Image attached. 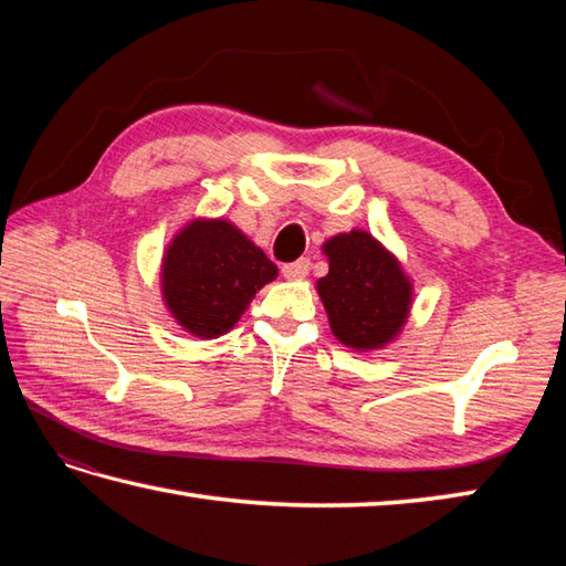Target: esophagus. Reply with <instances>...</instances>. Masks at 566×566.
Returning <instances> with one entry per match:
<instances>
[{
	"label": "esophagus",
	"mask_w": 566,
	"mask_h": 566,
	"mask_svg": "<svg viewBox=\"0 0 566 566\" xmlns=\"http://www.w3.org/2000/svg\"><path fill=\"white\" fill-rule=\"evenodd\" d=\"M308 270H311V262L306 258H302V260H296V262L284 264L282 274L286 276V280H304V276L308 274Z\"/></svg>",
	"instance_id": "esophagus-1"
}]
</instances>
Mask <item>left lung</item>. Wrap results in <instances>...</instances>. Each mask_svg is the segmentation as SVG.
<instances>
[{
  "mask_svg": "<svg viewBox=\"0 0 566 566\" xmlns=\"http://www.w3.org/2000/svg\"><path fill=\"white\" fill-rule=\"evenodd\" d=\"M323 252L328 274L316 290L335 338L363 353L389 345L413 302V284L401 262L367 231L333 235Z\"/></svg>",
  "mask_w": 566,
  "mask_h": 566,
  "instance_id": "obj_1",
  "label": "left lung"
}]
</instances>
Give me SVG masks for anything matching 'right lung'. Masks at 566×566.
Segmentation results:
<instances>
[{
	"label": "right lung",
	"instance_id": "right-lung-1",
	"mask_svg": "<svg viewBox=\"0 0 566 566\" xmlns=\"http://www.w3.org/2000/svg\"><path fill=\"white\" fill-rule=\"evenodd\" d=\"M276 274V264L231 221L195 219L167 245L160 284L179 326L197 338H219Z\"/></svg>",
	"mask_w": 566,
	"mask_h": 566
}]
</instances>
